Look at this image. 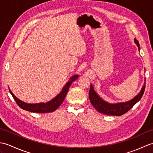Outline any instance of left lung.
Instances as JSON below:
<instances>
[{
	"instance_id": "8db88e82",
	"label": "left lung",
	"mask_w": 153,
	"mask_h": 153,
	"mask_svg": "<svg viewBox=\"0 0 153 153\" xmlns=\"http://www.w3.org/2000/svg\"><path fill=\"white\" fill-rule=\"evenodd\" d=\"M135 43L137 45L139 51H140V45L138 41L134 39ZM145 89V79L143 85L137 95L134 98H133L130 100L126 102H122L118 103H110L105 101L100 97L98 94L96 93L93 88L92 84H91L90 90L89 93V100L91 102L93 106L97 111L103 114H106L108 116H121L123 114L129 111L136 103L140 100L141 97L143 95Z\"/></svg>"
}]
</instances>
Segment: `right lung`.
<instances>
[{"mask_svg": "<svg viewBox=\"0 0 153 153\" xmlns=\"http://www.w3.org/2000/svg\"><path fill=\"white\" fill-rule=\"evenodd\" d=\"M77 78H78V75H74V76H71L69 81L65 84L60 93L55 97L54 98L51 99L49 101H48L47 102H40L34 104L25 102L18 99L17 97L13 94V93L11 91V90L10 89V88L9 91L12 96L13 97V98L15 100V101L18 104V105L23 110L35 113L53 112L55 111V110L60 106L61 104L62 103L65 97L66 96V94L68 91V89H69L71 84Z\"/></svg>", "mask_w": 153, "mask_h": 153, "instance_id": "right-lung-1", "label": "right lung"}]
</instances>
